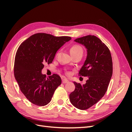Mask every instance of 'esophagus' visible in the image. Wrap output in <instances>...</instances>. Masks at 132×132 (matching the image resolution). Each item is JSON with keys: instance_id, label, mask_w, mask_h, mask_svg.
I'll return each mask as SVG.
<instances>
[{"instance_id": "esophagus-1", "label": "esophagus", "mask_w": 132, "mask_h": 132, "mask_svg": "<svg viewBox=\"0 0 132 132\" xmlns=\"http://www.w3.org/2000/svg\"><path fill=\"white\" fill-rule=\"evenodd\" d=\"M68 82H69V81L67 79H62V83H63V84L68 83Z\"/></svg>"}]
</instances>
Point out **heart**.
I'll return each instance as SVG.
<instances>
[{"instance_id":"obj_1","label":"heart","mask_w":132,"mask_h":132,"mask_svg":"<svg viewBox=\"0 0 132 132\" xmlns=\"http://www.w3.org/2000/svg\"><path fill=\"white\" fill-rule=\"evenodd\" d=\"M79 52H83L82 48L78 45H74L70 49L71 54H74Z\"/></svg>"}]
</instances>
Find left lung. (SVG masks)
Segmentation results:
<instances>
[{
    "mask_svg": "<svg viewBox=\"0 0 132 132\" xmlns=\"http://www.w3.org/2000/svg\"><path fill=\"white\" fill-rule=\"evenodd\" d=\"M74 41L86 49V58L79 74L89 79L82 85L74 82L75 89L69 99L74 106L83 110L96 104L105 94L112 75V61L109 49L95 36H86Z\"/></svg>",
    "mask_w": 132,
    "mask_h": 132,
    "instance_id": "obj_1",
    "label": "left lung"
}]
</instances>
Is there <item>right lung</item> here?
Listing matches in <instances>:
<instances>
[{
    "mask_svg": "<svg viewBox=\"0 0 132 132\" xmlns=\"http://www.w3.org/2000/svg\"><path fill=\"white\" fill-rule=\"evenodd\" d=\"M71 39L70 37L38 33L19 46L15 59V78L22 93L33 104L47 105L61 84L58 75L54 74L47 78L42 70L44 64L52 62L57 51Z\"/></svg>",
    "mask_w": 132,
    "mask_h": 132,
    "instance_id": "1",
    "label": "right lung"
}]
</instances>
